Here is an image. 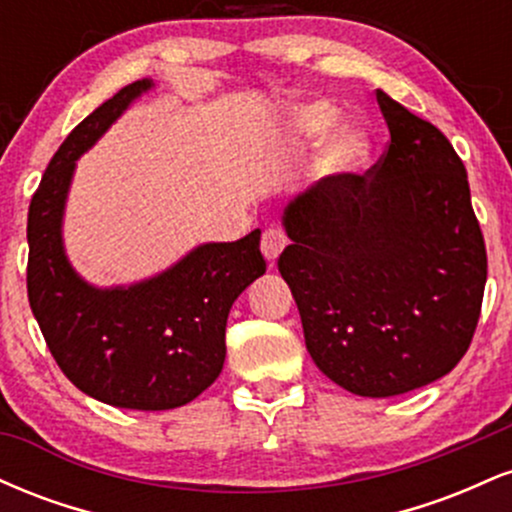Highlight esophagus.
<instances>
[{
  "mask_svg": "<svg viewBox=\"0 0 512 512\" xmlns=\"http://www.w3.org/2000/svg\"><path fill=\"white\" fill-rule=\"evenodd\" d=\"M260 248H262V255L267 257L269 262H274L276 257L281 255V250L286 248V236H284V231H279V228H267V231L262 233Z\"/></svg>",
  "mask_w": 512,
  "mask_h": 512,
  "instance_id": "34e87169",
  "label": "esophagus"
}]
</instances>
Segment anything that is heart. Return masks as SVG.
I'll return each instance as SVG.
<instances>
[{"instance_id": "b5f03b06", "label": "heart", "mask_w": 512, "mask_h": 512, "mask_svg": "<svg viewBox=\"0 0 512 512\" xmlns=\"http://www.w3.org/2000/svg\"><path fill=\"white\" fill-rule=\"evenodd\" d=\"M286 122H289L293 137L301 139V142L315 144L322 142L337 127L339 113L330 103H305L296 105ZM370 151H373V144H370L368 132L358 127H344L334 132L330 142H327L325 163L332 170H337V173H351V170L366 166Z\"/></svg>"}]
</instances>
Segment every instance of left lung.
Here are the masks:
<instances>
[{
	"instance_id": "left-lung-1",
	"label": "left lung",
	"mask_w": 512,
	"mask_h": 512,
	"mask_svg": "<svg viewBox=\"0 0 512 512\" xmlns=\"http://www.w3.org/2000/svg\"><path fill=\"white\" fill-rule=\"evenodd\" d=\"M375 98L385 154L363 175H327L291 199L279 272L315 366L354 395L395 397L467 354L486 245L448 137L380 88Z\"/></svg>"
}]
</instances>
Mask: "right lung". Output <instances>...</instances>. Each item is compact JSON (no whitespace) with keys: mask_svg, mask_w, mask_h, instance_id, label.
Listing matches in <instances>:
<instances>
[{"mask_svg":"<svg viewBox=\"0 0 512 512\" xmlns=\"http://www.w3.org/2000/svg\"><path fill=\"white\" fill-rule=\"evenodd\" d=\"M134 81L79 122L52 156L28 207V303L57 366L98 402L175 409L219 378L231 305L267 262L260 228L236 243H207L132 286L96 289L64 255L62 216L76 158L103 137L134 98Z\"/></svg>","mask_w":512,"mask_h":512,"instance_id":"add662e5","label":"right lung"}]
</instances>
